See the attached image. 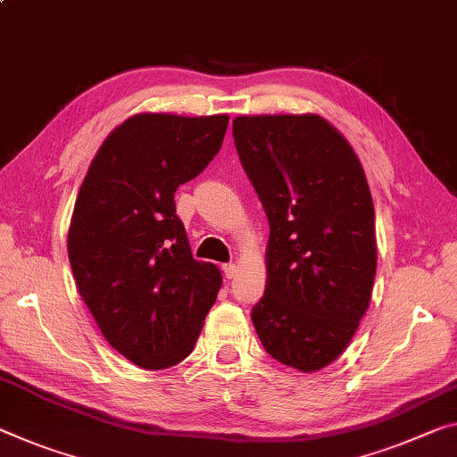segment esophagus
I'll return each instance as SVG.
<instances>
[{"label":"esophagus","mask_w":457,"mask_h":457,"mask_svg":"<svg viewBox=\"0 0 457 457\" xmlns=\"http://www.w3.org/2000/svg\"><path fill=\"white\" fill-rule=\"evenodd\" d=\"M221 268H223V274H226V278H234V277H236V272H237V266H236L234 262H228V264H223Z\"/></svg>","instance_id":"esophagus-1"}]
</instances>
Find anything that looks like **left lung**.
<instances>
[{
	"mask_svg": "<svg viewBox=\"0 0 457 457\" xmlns=\"http://www.w3.org/2000/svg\"><path fill=\"white\" fill-rule=\"evenodd\" d=\"M231 129L270 223L266 291L252 321L274 360L321 370L370 305L376 234L364 169L321 115H237Z\"/></svg>",
	"mask_w": 457,
	"mask_h": 457,
	"instance_id": "obj_1",
	"label": "left lung"
}]
</instances>
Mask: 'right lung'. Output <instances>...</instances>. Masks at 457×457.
Wrapping results in <instances>:
<instances>
[{
  "mask_svg": "<svg viewBox=\"0 0 457 457\" xmlns=\"http://www.w3.org/2000/svg\"><path fill=\"white\" fill-rule=\"evenodd\" d=\"M226 113H137L101 144L79 189L69 260L113 350L146 370L193 352L221 272L191 254L175 191L220 152Z\"/></svg>",
  "mask_w": 457,
  "mask_h": 457,
  "instance_id": "add662e5",
  "label": "right lung"
}]
</instances>
